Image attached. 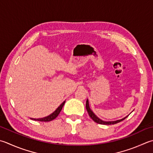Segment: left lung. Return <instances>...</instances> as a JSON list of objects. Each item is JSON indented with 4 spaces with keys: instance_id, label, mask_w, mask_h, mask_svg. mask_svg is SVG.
Wrapping results in <instances>:
<instances>
[{
    "instance_id": "left-lung-1",
    "label": "left lung",
    "mask_w": 153,
    "mask_h": 153,
    "mask_svg": "<svg viewBox=\"0 0 153 153\" xmlns=\"http://www.w3.org/2000/svg\"><path fill=\"white\" fill-rule=\"evenodd\" d=\"M86 109H87V111H88V113L89 117H90L93 120H94L95 122H96L97 123L101 124V125H109L116 124V123H117L123 121L125 119H126L127 117H127H125V118L120 119V120H117V121H104L101 120L100 119H99L94 114V112H93L90 109V108H89L88 100H87V101H86Z\"/></svg>"
}]
</instances>
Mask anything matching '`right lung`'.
Wrapping results in <instances>:
<instances>
[{
    "label": "right lung",
    "instance_id": "right-lung-1",
    "mask_svg": "<svg viewBox=\"0 0 153 153\" xmlns=\"http://www.w3.org/2000/svg\"><path fill=\"white\" fill-rule=\"evenodd\" d=\"M65 101H64L60 105H59L58 108L56 109V110L54 112L52 113V114L46 117H44V118H41V119H32V120H34V121H44V122H47V121H52L55 118H56L57 117H58V115H59V113H60L61 110L62 109V107L63 106H64V105L65 103Z\"/></svg>",
    "mask_w": 153,
    "mask_h": 153
}]
</instances>
